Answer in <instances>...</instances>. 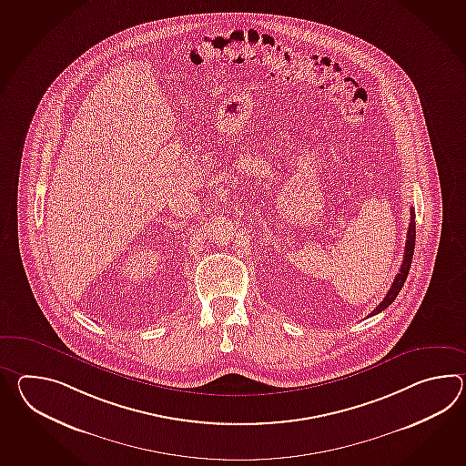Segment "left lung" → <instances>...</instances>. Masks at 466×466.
Here are the masks:
<instances>
[{
    "label": "left lung",
    "instance_id": "8db88e82",
    "mask_svg": "<svg viewBox=\"0 0 466 466\" xmlns=\"http://www.w3.org/2000/svg\"><path fill=\"white\" fill-rule=\"evenodd\" d=\"M411 222H410V228H408V236H406V246H404V258L403 264H401V268H400V272H398V276L394 278L393 284H391V288L388 290V294H386V298L381 300V304L376 308V309L372 310L370 316H374V314H378V312H381V310L386 309L394 299H396V296L400 294V290L403 288L404 280L408 278V272H410V268H411V258H413L414 252V238H416V222H414V208H411V218H410Z\"/></svg>",
    "mask_w": 466,
    "mask_h": 466
}]
</instances>
